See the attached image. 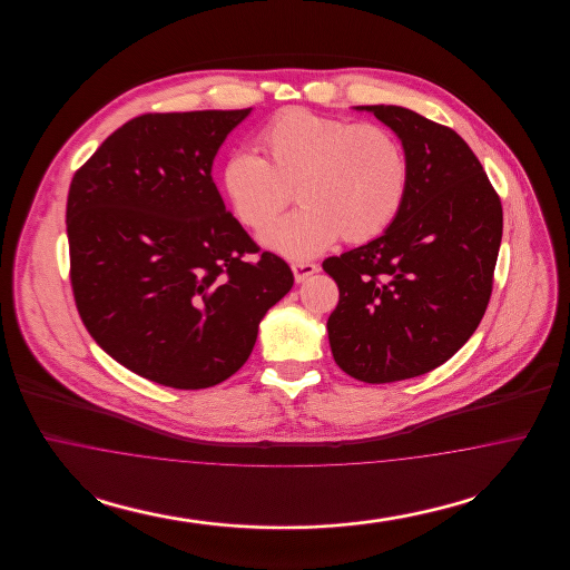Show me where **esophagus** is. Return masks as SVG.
Segmentation results:
<instances>
[{"instance_id": "34e87169", "label": "esophagus", "mask_w": 570, "mask_h": 570, "mask_svg": "<svg viewBox=\"0 0 570 570\" xmlns=\"http://www.w3.org/2000/svg\"><path fill=\"white\" fill-rule=\"evenodd\" d=\"M318 269L321 267L316 263H293V273H295L297 282H305L309 275H314Z\"/></svg>"}]
</instances>
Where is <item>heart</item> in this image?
<instances>
[{
    "label": "heart",
    "mask_w": 570,
    "mask_h": 570,
    "mask_svg": "<svg viewBox=\"0 0 570 570\" xmlns=\"http://www.w3.org/2000/svg\"><path fill=\"white\" fill-rule=\"evenodd\" d=\"M258 140L271 160L237 149L224 164V190L245 226L265 228L297 186L303 205L263 233L291 258L316 256L340 235L351 244L374 239L406 200V149L384 126L288 109L263 126Z\"/></svg>",
    "instance_id": "b5f03b06"
}]
</instances>
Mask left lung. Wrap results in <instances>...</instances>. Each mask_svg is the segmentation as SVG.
Returning <instances> with one entry per match:
<instances>
[{
  "instance_id": "obj_1",
  "label": "left lung",
  "mask_w": 570,
  "mask_h": 570,
  "mask_svg": "<svg viewBox=\"0 0 570 570\" xmlns=\"http://www.w3.org/2000/svg\"><path fill=\"white\" fill-rule=\"evenodd\" d=\"M358 109L402 138L410 186L384 235L323 263L340 288L326 328L348 376L384 384L432 372L483 321L502 203L455 130L404 107Z\"/></svg>"
}]
</instances>
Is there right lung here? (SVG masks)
<instances>
[{"label":"right lung","mask_w":570,"mask_h":570,"mask_svg":"<svg viewBox=\"0 0 570 570\" xmlns=\"http://www.w3.org/2000/svg\"><path fill=\"white\" fill-rule=\"evenodd\" d=\"M247 115L145 112L70 184V282L82 325L117 363L164 386L230 379L295 282L226 212L212 177L219 145Z\"/></svg>","instance_id":"1"}]
</instances>
